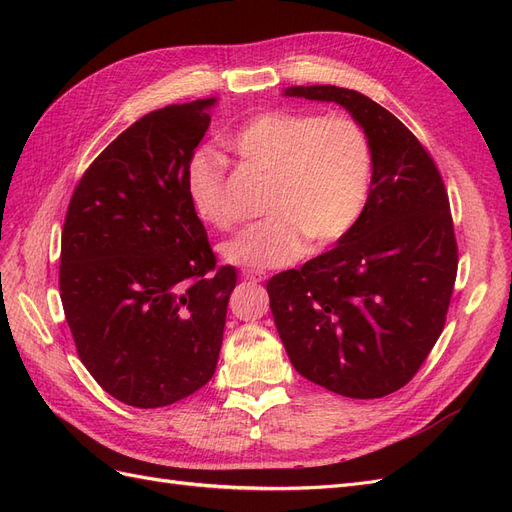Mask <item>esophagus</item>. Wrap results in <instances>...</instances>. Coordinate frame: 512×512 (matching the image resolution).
Returning <instances> with one entry per match:
<instances>
[{"label": "esophagus", "mask_w": 512, "mask_h": 512, "mask_svg": "<svg viewBox=\"0 0 512 512\" xmlns=\"http://www.w3.org/2000/svg\"><path fill=\"white\" fill-rule=\"evenodd\" d=\"M243 280H247V282H262V280H265V271L247 269V271H243Z\"/></svg>", "instance_id": "1"}]
</instances>
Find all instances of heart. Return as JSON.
I'll use <instances>...</instances> for the list:
<instances>
[{"label": "heart", "instance_id": "heart-1", "mask_svg": "<svg viewBox=\"0 0 512 512\" xmlns=\"http://www.w3.org/2000/svg\"><path fill=\"white\" fill-rule=\"evenodd\" d=\"M226 145L271 175L269 218L228 241L222 254L247 269H282L299 260L309 237L327 245L346 237L367 205L374 156L367 132L350 115L267 111L245 121ZM185 190L200 220L220 230L235 226L226 203L224 162L196 151Z\"/></svg>", "mask_w": 512, "mask_h": 512}]
</instances>
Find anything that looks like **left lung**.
I'll return each instance as SVG.
<instances>
[{
    "label": "left lung",
    "instance_id": "obj_1",
    "mask_svg": "<svg viewBox=\"0 0 512 512\" xmlns=\"http://www.w3.org/2000/svg\"><path fill=\"white\" fill-rule=\"evenodd\" d=\"M284 96L344 106L367 132L374 175L348 235L269 280L275 327L303 378L344 397H384L412 380L444 329L457 275L444 183L418 138L359 91L299 85Z\"/></svg>",
    "mask_w": 512,
    "mask_h": 512
}]
</instances>
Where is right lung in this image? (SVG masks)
Masks as SVG:
<instances>
[{
  "label": "right lung",
  "instance_id": "add662e5",
  "mask_svg": "<svg viewBox=\"0 0 512 512\" xmlns=\"http://www.w3.org/2000/svg\"><path fill=\"white\" fill-rule=\"evenodd\" d=\"M215 102L170 104L123 130L85 170L61 230L59 292L76 352L134 408L175 404L218 365L237 271L215 267L185 190Z\"/></svg>",
  "mask_w": 512,
  "mask_h": 512
}]
</instances>
